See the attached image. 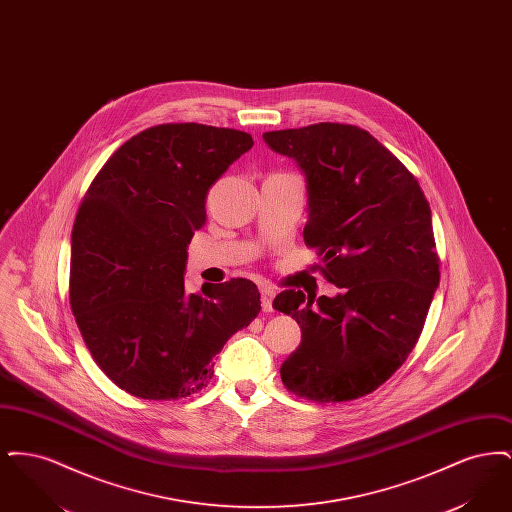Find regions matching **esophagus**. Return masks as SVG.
Listing matches in <instances>:
<instances>
[{"label": "esophagus", "mask_w": 512, "mask_h": 512, "mask_svg": "<svg viewBox=\"0 0 512 512\" xmlns=\"http://www.w3.org/2000/svg\"><path fill=\"white\" fill-rule=\"evenodd\" d=\"M272 299H274V292L270 288H263L261 290V307L265 313H272Z\"/></svg>", "instance_id": "obj_1"}]
</instances>
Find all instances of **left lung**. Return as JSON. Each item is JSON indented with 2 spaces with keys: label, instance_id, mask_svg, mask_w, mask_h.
<instances>
[{
  "label": "left lung",
  "instance_id": "obj_1",
  "mask_svg": "<svg viewBox=\"0 0 512 512\" xmlns=\"http://www.w3.org/2000/svg\"><path fill=\"white\" fill-rule=\"evenodd\" d=\"M263 138L305 172L303 238L341 290L318 299L286 290L272 301L301 326L282 382L317 403L359 399L407 361L422 334L439 286L430 203L413 172L359 126L318 122Z\"/></svg>",
  "mask_w": 512,
  "mask_h": 512
}]
</instances>
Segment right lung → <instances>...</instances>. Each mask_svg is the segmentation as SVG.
<instances>
[{"mask_svg":"<svg viewBox=\"0 0 512 512\" xmlns=\"http://www.w3.org/2000/svg\"><path fill=\"white\" fill-rule=\"evenodd\" d=\"M251 146V134L234 128L151 126L107 159L78 207L74 320L105 376L134 397L171 401L205 388L224 343L261 311L245 278L201 293L184 286L209 188Z\"/></svg>","mask_w":512,"mask_h":512,"instance_id":"obj_1","label":"right lung"}]
</instances>
